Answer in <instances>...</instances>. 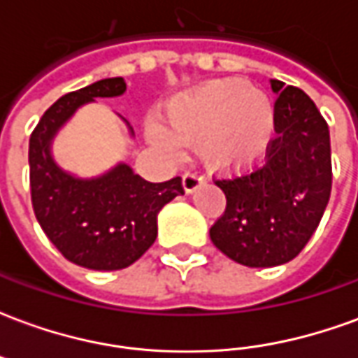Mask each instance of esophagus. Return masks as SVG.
<instances>
[{
    "mask_svg": "<svg viewBox=\"0 0 358 358\" xmlns=\"http://www.w3.org/2000/svg\"><path fill=\"white\" fill-rule=\"evenodd\" d=\"M203 174L199 171H187L184 174V180H182V184H184V189H186V194H192L195 192L197 187L203 184Z\"/></svg>",
    "mask_w": 358,
    "mask_h": 358,
    "instance_id": "obj_1",
    "label": "esophagus"
}]
</instances>
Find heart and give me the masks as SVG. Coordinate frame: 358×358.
Segmentation results:
<instances>
[{"label": "heart", "instance_id": "b5f03b06", "mask_svg": "<svg viewBox=\"0 0 358 358\" xmlns=\"http://www.w3.org/2000/svg\"><path fill=\"white\" fill-rule=\"evenodd\" d=\"M166 130L151 124L149 140L166 151L199 140V155L215 171H236L263 155L274 128L268 95L236 78L207 82L174 97Z\"/></svg>", "mask_w": 358, "mask_h": 358}]
</instances>
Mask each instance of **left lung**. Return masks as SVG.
Segmentation results:
<instances>
[{
    "mask_svg": "<svg viewBox=\"0 0 358 358\" xmlns=\"http://www.w3.org/2000/svg\"><path fill=\"white\" fill-rule=\"evenodd\" d=\"M276 138L255 171L215 180L226 195L210 240L251 268L289 263L320 224L331 192L330 130L303 90L270 80Z\"/></svg>",
    "mask_w": 358,
    "mask_h": 358,
    "instance_id": "left-lung-1",
    "label": "left lung"
}]
</instances>
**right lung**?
Segmentation results:
<instances>
[{"label": "right lung", "mask_w": 358, "mask_h": 358, "mask_svg": "<svg viewBox=\"0 0 358 358\" xmlns=\"http://www.w3.org/2000/svg\"><path fill=\"white\" fill-rule=\"evenodd\" d=\"M124 92L126 82L118 76L63 95L43 113L30 136L28 164L36 218L61 255L84 268L120 270L136 263L155 241L159 210L184 195L180 176L153 184L120 163L103 176L84 180L53 161L51 140L74 110L95 97H117Z\"/></svg>", "instance_id": "add662e5"}]
</instances>
